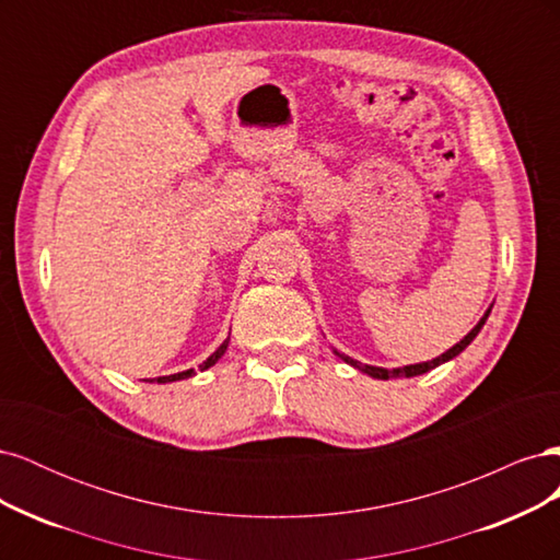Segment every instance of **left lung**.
Wrapping results in <instances>:
<instances>
[{"label": "left lung", "instance_id": "left-lung-1", "mask_svg": "<svg viewBox=\"0 0 560 560\" xmlns=\"http://www.w3.org/2000/svg\"><path fill=\"white\" fill-rule=\"evenodd\" d=\"M488 315H490V308L483 313V317L479 319V325L474 327L460 343H455L453 348H448L444 354H439V358H434V360H430V362H420V364H409V366H401V369H383V366H369V364H360L358 360H352V358H348V354H341V352H336L338 358H341L343 362H348L350 366H354V369H360V371H364V374H369L371 378H381V381H387V378H411V376H420V374H425V371H430V369H434V366H439V364H444V362H448V360H453V358H457V354H460L474 338H477V334L481 331V327L486 325V319H488Z\"/></svg>", "mask_w": 560, "mask_h": 560}]
</instances>
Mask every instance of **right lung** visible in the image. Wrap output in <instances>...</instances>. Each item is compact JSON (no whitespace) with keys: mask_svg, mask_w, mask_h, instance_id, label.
Instances as JSON below:
<instances>
[{"mask_svg":"<svg viewBox=\"0 0 560 560\" xmlns=\"http://www.w3.org/2000/svg\"><path fill=\"white\" fill-rule=\"evenodd\" d=\"M226 348H229V338H226V341L222 343V346H219L212 354H210V358L206 360V362H202L198 369L200 371H206V369H210L212 364H217V360L219 358H222V354L226 352ZM196 374V371L194 369H186V371H179V374H171V376H161V378H149V383H175V381H184V378H191Z\"/></svg>","mask_w":560,"mask_h":560,"instance_id":"1","label":"right lung"}]
</instances>
